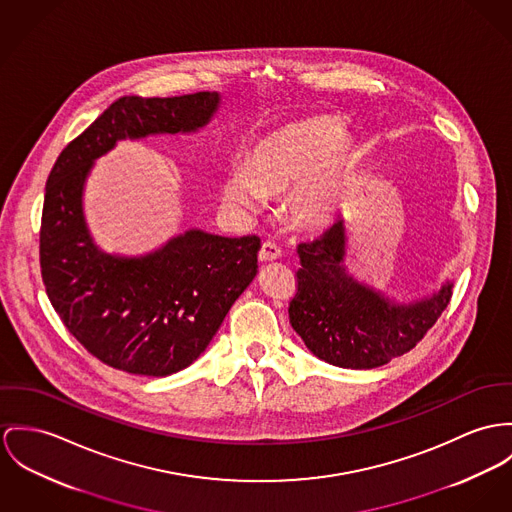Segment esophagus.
Returning <instances> with one entry per match:
<instances>
[{"label":"esophagus","mask_w":512,"mask_h":512,"mask_svg":"<svg viewBox=\"0 0 512 512\" xmlns=\"http://www.w3.org/2000/svg\"><path fill=\"white\" fill-rule=\"evenodd\" d=\"M280 257H282V251L273 241H265L261 245V249H259V261L261 263H273V261H278Z\"/></svg>","instance_id":"34e87169"}]
</instances>
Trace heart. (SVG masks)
Masks as SVG:
<instances>
[{"instance_id": "1", "label": "heart", "mask_w": 512, "mask_h": 512, "mask_svg": "<svg viewBox=\"0 0 512 512\" xmlns=\"http://www.w3.org/2000/svg\"><path fill=\"white\" fill-rule=\"evenodd\" d=\"M356 161L339 118L319 115L284 122L261 134L222 183L224 202L241 214L282 196L284 220L304 232L329 226L339 214Z\"/></svg>"}]
</instances>
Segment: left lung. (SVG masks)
Segmentation results:
<instances>
[{"label": "left lung", "instance_id": "1", "mask_svg": "<svg viewBox=\"0 0 512 512\" xmlns=\"http://www.w3.org/2000/svg\"><path fill=\"white\" fill-rule=\"evenodd\" d=\"M345 222L298 245V286L288 317L312 353L341 368L368 370L409 353L452 298V282L427 298L397 304L347 273Z\"/></svg>", "mask_w": 512, "mask_h": 512}]
</instances>
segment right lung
<instances>
[{"instance_id": "right-lung-1", "label": "right lung", "mask_w": 512, "mask_h": 512, "mask_svg": "<svg viewBox=\"0 0 512 512\" xmlns=\"http://www.w3.org/2000/svg\"><path fill=\"white\" fill-rule=\"evenodd\" d=\"M218 107L220 95L210 91L120 97L48 175L40 224L46 294L87 353L122 372L159 378L193 364L257 275L261 239L189 230L142 257L105 253L83 216L87 175L118 140L197 132Z\"/></svg>"}]
</instances>
